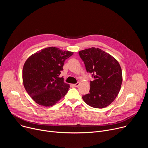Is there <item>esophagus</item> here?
Masks as SVG:
<instances>
[{
  "mask_svg": "<svg viewBox=\"0 0 148 148\" xmlns=\"http://www.w3.org/2000/svg\"><path fill=\"white\" fill-rule=\"evenodd\" d=\"M79 82H77V83H76V84H73V86L75 87H78V86H79Z\"/></svg>",
  "mask_w": 148,
  "mask_h": 148,
  "instance_id": "34e87169",
  "label": "esophagus"
}]
</instances>
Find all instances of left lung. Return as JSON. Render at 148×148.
<instances>
[{"instance_id": "1", "label": "left lung", "mask_w": 148, "mask_h": 148, "mask_svg": "<svg viewBox=\"0 0 148 148\" xmlns=\"http://www.w3.org/2000/svg\"><path fill=\"white\" fill-rule=\"evenodd\" d=\"M87 73L92 74L89 94L82 98L90 107L103 108L117 97L122 82L121 66L112 56L98 48L79 51Z\"/></svg>"}]
</instances>
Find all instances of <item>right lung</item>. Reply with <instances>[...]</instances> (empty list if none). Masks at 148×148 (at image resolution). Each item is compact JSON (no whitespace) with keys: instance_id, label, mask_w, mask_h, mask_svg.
I'll list each match as a JSON object with an SVG mask.
<instances>
[{"instance_id":"obj_1","label":"right lung","mask_w":148,"mask_h":148,"mask_svg":"<svg viewBox=\"0 0 148 148\" xmlns=\"http://www.w3.org/2000/svg\"><path fill=\"white\" fill-rule=\"evenodd\" d=\"M73 52L50 47L32 54L23 68L24 87L38 105L50 107L67 94L69 84L60 77L66 59Z\"/></svg>"}]
</instances>
